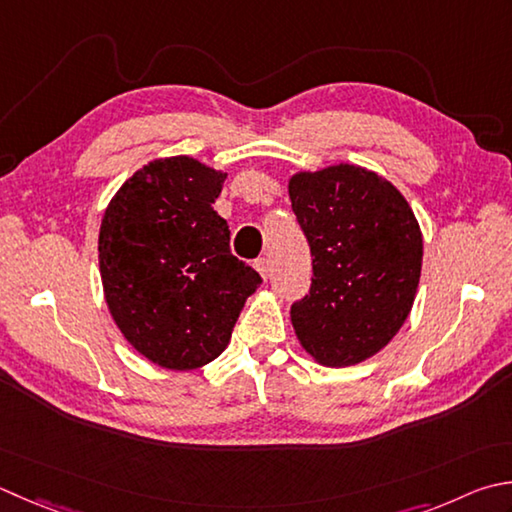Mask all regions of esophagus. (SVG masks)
Listing matches in <instances>:
<instances>
[{"mask_svg": "<svg viewBox=\"0 0 512 512\" xmlns=\"http://www.w3.org/2000/svg\"><path fill=\"white\" fill-rule=\"evenodd\" d=\"M255 268L259 270V275H262L264 279L270 277V259L268 257H259L255 259Z\"/></svg>", "mask_w": 512, "mask_h": 512, "instance_id": "34e87169", "label": "esophagus"}]
</instances>
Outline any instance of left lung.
<instances>
[{
    "instance_id": "1",
    "label": "left lung",
    "mask_w": 512,
    "mask_h": 512,
    "mask_svg": "<svg viewBox=\"0 0 512 512\" xmlns=\"http://www.w3.org/2000/svg\"><path fill=\"white\" fill-rule=\"evenodd\" d=\"M313 255L310 290L290 306L297 339L324 366H353L397 335L422 275V230L404 195L353 164L288 184Z\"/></svg>"
}]
</instances>
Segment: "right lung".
<instances>
[{
	"label": "right lung",
	"instance_id": "add662e5",
	"mask_svg": "<svg viewBox=\"0 0 512 512\" xmlns=\"http://www.w3.org/2000/svg\"><path fill=\"white\" fill-rule=\"evenodd\" d=\"M226 173L179 155L139 168L117 190L99 228L106 304L122 335L170 370L222 353L257 270L230 253V230L213 208Z\"/></svg>",
	"mask_w": 512,
	"mask_h": 512
}]
</instances>
